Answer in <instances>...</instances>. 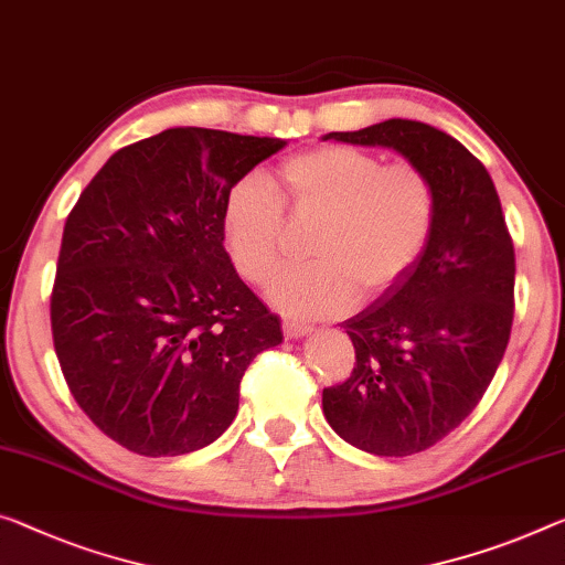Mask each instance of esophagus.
I'll list each match as a JSON object with an SVG mask.
<instances>
[{
    "mask_svg": "<svg viewBox=\"0 0 565 565\" xmlns=\"http://www.w3.org/2000/svg\"><path fill=\"white\" fill-rule=\"evenodd\" d=\"M282 331L288 338H300V335H308L312 331L310 323H302V320H285L282 323Z\"/></svg>",
    "mask_w": 565,
    "mask_h": 565,
    "instance_id": "esophagus-1",
    "label": "esophagus"
}]
</instances>
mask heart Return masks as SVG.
Listing matches in <instances>:
<instances>
[{"label": "heart", "instance_id": "b5f03b06", "mask_svg": "<svg viewBox=\"0 0 565 565\" xmlns=\"http://www.w3.org/2000/svg\"><path fill=\"white\" fill-rule=\"evenodd\" d=\"M295 216H320L308 239L312 259L270 285L275 306L295 316H338L392 292L419 263L437 224V186L414 161H388L353 146H318L280 163ZM222 230L245 280L265 285L285 245V202L259 171L224 194Z\"/></svg>", "mask_w": 565, "mask_h": 565}]
</instances>
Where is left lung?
<instances>
[{
    "mask_svg": "<svg viewBox=\"0 0 565 565\" xmlns=\"http://www.w3.org/2000/svg\"><path fill=\"white\" fill-rule=\"evenodd\" d=\"M343 143L386 146L419 163L439 212L414 270L341 328L355 363L323 388L338 437L363 452L406 457L457 429L488 392L508 349L515 308V249L488 169L439 128L388 118Z\"/></svg>",
    "mask_w": 565,
    "mask_h": 565,
    "instance_id": "obj_1",
    "label": "left lung"
}]
</instances>
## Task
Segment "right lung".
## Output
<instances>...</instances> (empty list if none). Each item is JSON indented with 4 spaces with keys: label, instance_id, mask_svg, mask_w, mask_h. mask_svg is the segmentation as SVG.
I'll return each instance as SVG.
<instances>
[{
    "label": "right lung",
    "instance_id": "right-lung-1",
    "mask_svg": "<svg viewBox=\"0 0 565 565\" xmlns=\"http://www.w3.org/2000/svg\"><path fill=\"white\" fill-rule=\"evenodd\" d=\"M282 146L169 128L113 153L67 214L52 341L77 406L120 447L173 457L212 445L249 363L282 343L222 230L227 189Z\"/></svg>",
    "mask_w": 565,
    "mask_h": 565
}]
</instances>
